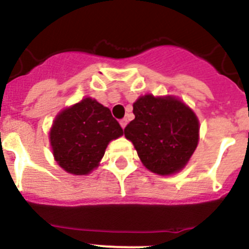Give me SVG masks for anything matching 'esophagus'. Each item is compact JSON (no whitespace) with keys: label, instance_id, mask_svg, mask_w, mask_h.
<instances>
[{"label":"esophagus","instance_id":"34e87169","mask_svg":"<svg viewBox=\"0 0 249 249\" xmlns=\"http://www.w3.org/2000/svg\"><path fill=\"white\" fill-rule=\"evenodd\" d=\"M126 124H127V120L126 119H122V120H120V125H122L123 129H125Z\"/></svg>","mask_w":249,"mask_h":249}]
</instances>
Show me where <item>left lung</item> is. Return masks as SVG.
I'll use <instances>...</instances> for the list:
<instances>
[{
    "label": "left lung",
    "mask_w": 249,
    "mask_h": 249,
    "mask_svg": "<svg viewBox=\"0 0 249 249\" xmlns=\"http://www.w3.org/2000/svg\"><path fill=\"white\" fill-rule=\"evenodd\" d=\"M135 119L124 129L141 162L158 175L176 174L185 167L198 144L196 114L175 97L147 94L133 104Z\"/></svg>",
    "instance_id": "left-lung-1"
}]
</instances>
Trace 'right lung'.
Segmentation results:
<instances>
[{"label":"right lung","instance_id":"add662e5","mask_svg":"<svg viewBox=\"0 0 249 249\" xmlns=\"http://www.w3.org/2000/svg\"><path fill=\"white\" fill-rule=\"evenodd\" d=\"M123 129L107 107L86 98L55 116L49 141L55 161L64 171L87 175L99 165L108 144Z\"/></svg>","mask_w":249,"mask_h":249}]
</instances>
